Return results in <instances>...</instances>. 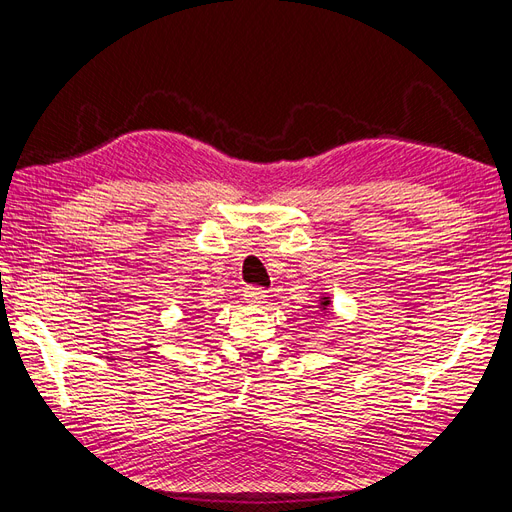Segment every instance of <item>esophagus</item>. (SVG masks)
Instances as JSON below:
<instances>
[{"mask_svg": "<svg viewBox=\"0 0 512 512\" xmlns=\"http://www.w3.org/2000/svg\"><path fill=\"white\" fill-rule=\"evenodd\" d=\"M242 295H244L246 301H251V304H261V301L268 297V291L261 289V287H244Z\"/></svg>", "mask_w": 512, "mask_h": 512, "instance_id": "obj_1", "label": "esophagus"}]
</instances>
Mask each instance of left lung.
<instances>
[{
  "instance_id": "1",
  "label": "left lung",
  "mask_w": 512,
  "mask_h": 512,
  "mask_svg": "<svg viewBox=\"0 0 512 512\" xmlns=\"http://www.w3.org/2000/svg\"><path fill=\"white\" fill-rule=\"evenodd\" d=\"M320 304H323V308H327L329 306V299H323V301H320Z\"/></svg>"
}]
</instances>
